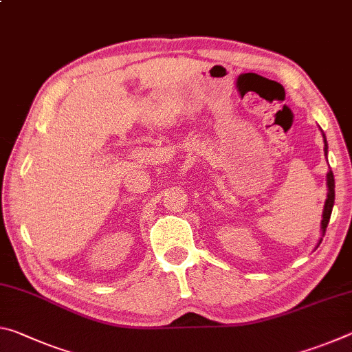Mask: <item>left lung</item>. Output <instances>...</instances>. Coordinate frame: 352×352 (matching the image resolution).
Here are the masks:
<instances>
[{"mask_svg":"<svg viewBox=\"0 0 352 352\" xmlns=\"http://www.w3.org/2000/svg\"><path fill=\"white\" fill-rule=\"evenodd\" d=\"M321 135H323V141H324V155L327 158V141H326V136L323 133V130H321ZM326 184H327V195H326V201H324V208H323V219H321V225H320V231H321V237L318 241V245L323 241V236L326 233V228H327V223H329V219H331V214H332V206H333V200H336V182H333V174L332 170H329L326 174ZM317 245V247H318Z\"/></svg>","mask_w":352,"mask_h":352,"instance_id":"1","label":"left lung"}]
</instances>
